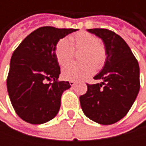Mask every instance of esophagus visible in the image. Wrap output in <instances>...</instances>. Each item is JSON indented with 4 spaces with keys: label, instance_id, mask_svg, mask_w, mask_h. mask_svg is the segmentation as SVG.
I'll return each mask as SVG.
<instances>
[{
    "label": "esophagus",
    "instance_id": "34e87169",
    "mask_svg": "<svg viewBox=\"0 0 146 146\" xmlns=\"http://www.w3.org/2000/svg\"><path fill=\"white\" fill-rule=\"evenodd\" d=\"M75 84H76V82H75V81H73V80L69 81V84H70L71 86H73V85H75Z\"/></svg>",
    "mask_w": 146,
    "mask_h": 146
}]
</instances>
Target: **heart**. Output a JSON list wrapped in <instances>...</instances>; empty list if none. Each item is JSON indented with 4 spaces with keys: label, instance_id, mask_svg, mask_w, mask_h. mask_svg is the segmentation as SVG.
Returning a JSON list of instances; mask_svg holds the SVG:
<instances>
[{
    "label": "heart",
    "instance_id": "heart-1",
    "mask_svg": "<svg viewBox=\"0 0 146 146\" xmlns=\"http://www.w3.org/2000/svg\"><path fill=\"white\" fill-rule=\"evenodd\" d=\"M74 50H82V63H70L62 69V77L68 80H80L91 76L96 68L101 69L107 57L106 46L95 35L87 31H79L72 35L69 40L61 39L56 45L55 55L58 63L64 66L73 57Z\"/></svg>",
    "mask_w": 146,
    "mask_h": 146
}]
</instances>
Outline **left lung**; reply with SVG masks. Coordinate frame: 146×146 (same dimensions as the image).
Wrapping results in <instances>:
<instances>
[{
    "mask_svg": "<svg viewBox=\"0 0 146 146\" xmlns=\"http://www.w3.org/2000/svg\"><path fill=\"white\" fill-rule=\"evenodd\" d=\"M101 38L107 57L102 70L94 77L101 81L87 84V92L79 97L87 117L103 125L115 123L129 112L139 91V67L127 43L106 29H88Z\"/></svg>",
    "mask_w": 146,
    "mask_h": 146,
    "instance_id": "left-lung-1",
    "label": "left lung"
}]
</instances>
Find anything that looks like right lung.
<instances>
[{
  "mask_svg": "<svg viewBox=\"0 0 146 146\" xmlns=\"http://www.w3.org/2000/svg\"><path fill=\"white\" fill-rule=\"evenodd\" d=\"M77 30L41 27L29 34L14 50L7 86L15 111L23 121L41 124L58 113L62 95L71 85L68 81L58 80L61 72L55 48L61 39Z\"/></svg>",
  "mask_w": 146,
  "mask_h": 146,
  "instance_id": "right-lung-1",
  "label": "right lung"
}]
</instances>
